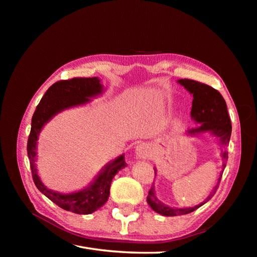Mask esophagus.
Instances as JSON below:
<instances>
[{
  "mask_svg": "<svg viewBox=\"0 0 257 257\" xmlns=\"http://www.w3.org/2000/svg\"><path fill=\"white\" fill-rule=\"evenodd\" d=\"M136 155L141 159H148L151 155V147L148 144H141L136 147Z\"/></svg>",
  "mask_w": 257,
  "mask_h": 257,
  "instance_id": "esophagus-1",
  "label": "esophagus"
}]
</instances>
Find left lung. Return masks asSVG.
<instances>
[{"mask_svg":"<svg viewBox=\"0 0 257 257\" xmlns=\"http://www.w3.org/2000/svg\"><path fill=\"white\" fill-rule=\"evenodd\" d=\"M178 82L182 84L183 87L188 90L191 94L193 95V102H192V110H191V116L192 119L195 120L197 123H200L198 126L193 127L189 130L188 133L191 135H195L199 133H204V132H209L212 135H214L217 141H219L221 147L225 149L229 144L230 134H231V123L227 111L226 102L221 95V93L213 89L210 85L199 82L196 80L192 79H180ZM228 159V152L222 151V160L223 165L222 168L224 170L225 166H226V162ZM222 174H220L219 179H217V183L213 192L204 203H201L195 207L191 208H170L166 205H164L160 201L154 194L153 186L148 194L147 201L150 207L154 210L155 212H158L162 215L165 216H175V215H181V214H188L193 212L194 210H196L200 206H203L205 203L211 198L216 189L219 188L220 181L222 178Z\"/></svg>","mask_w":257,"mask_h":257,"instance_id":"8db88e82","label":"left lung"}]
</instances>
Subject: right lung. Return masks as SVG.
Instances as JSON below:
<instances>
[{
    "label": "right lung",
    "mask_w": 257,
    "mask_h": 257,
    "mask_svg": "<svg viewBox=\"0 0 257 257\" xmlns=\"http://www.w3.org/2000/svg\"><path fill=\"white\" fill-rule=\"evenodd\" d=\"M102 84L96 77L92 78H72L53 83L46 91L32 116L31 132L28 139V155L33 181L36 188L60 208L78 214H90L102 207L109 197V189L113 177L126 166L124 155L116 158L106 165L90 186L80 192L61 194L46 188L37 175L35 166L36 143L38 134L52 116L68 107L81 105L90 100L89 97L102 93Z\"/></svg>",
    "instance_id": "obj_1"
}]
</instances>
